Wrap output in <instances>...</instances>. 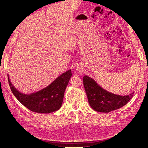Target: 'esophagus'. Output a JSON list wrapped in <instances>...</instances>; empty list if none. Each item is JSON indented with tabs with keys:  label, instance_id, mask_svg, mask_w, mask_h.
I'll return each instance as SVG.
<instances>
[{
	"label": "esophagus",
	"instance_id": "obj_1",
	"mask_svg": "<svg viewBox=\"0 0 148 148\" xmlns=\"http://www.w3.org/2000/svg\"><path fill=\"white\" fill-rule=\"evenodd\" d=\"M78 70V72H79V73H82V71H81V70H80V69H77Z\"/></svg>",
	"mask_w": 148,
	"mask_h": 148
}]
</instances>
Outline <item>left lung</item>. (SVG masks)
<instances>
[{"mask_svg":"<svg viewBox=\"0 0 148 148\" xmlns=\"http://www.w3.org/2000/svg\"><path fill=\"white\" fill-rule=\"evenodd\" d=\"M83 82L89 105L100 112L107 113L120 109L133 96V93L127 96H119L107 92L88 76H84Z\"/></svg>","mask_w":148,"mask_h":148,"instance_id":"1","label":"left lung"}]
</instances>
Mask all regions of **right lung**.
I'll return each mask as SVG.
<instances>
[{"mask_svg":"<svg viewBox=\"0 0 148 148\" xmlns=\"http://www.w3.org/2000/svg\"><path fill=\"white\" fill-rule=\"evenodd\" d=\"M71 75V70L67 71L47 88L31 95H23L18 91L10 83L8 76V79L12 92L22 104L34 112L48 114L60 108L65 89Z\"/></svg>","mask_w":148,"mask_h":148,"instance_id":"add662e5","label":"right lung"}]
</instances>
